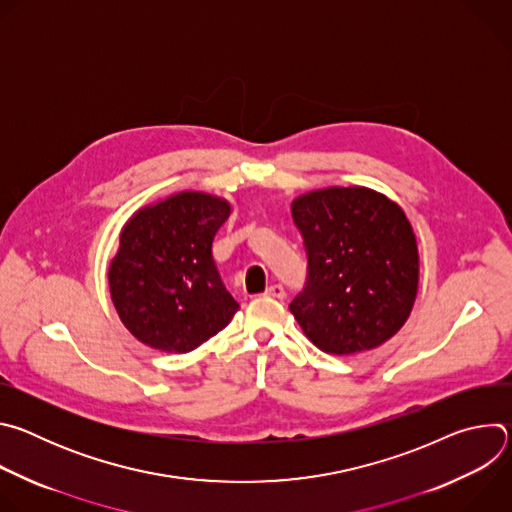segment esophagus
Listing matches in <instances>:
<instances>
[{
	"label": "esophagus",
	"instance_id": "34e87169",
	"mask_svg": "<svg viewBox=\"0 0 512 512\" xmlns=\"http://www.w3.org/2000/svg\"><path fill=\"white\" fill-rule=\"evenodd\" d=\"M265 296H269V298H277V300H283V298H285V289H283V285H281V283H273V285H269V287L265 289Z\"/></svg>",
	"mask_w": 512,
	"mask_h": 512
}]
</instances>
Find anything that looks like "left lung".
Instances as JSON below:
<instances>
[{
	"label": "left lung",
	"instance_id": "1",
	"mask_svg": "<svg viewBox=\"0 0 512 512\" xmlns=\"http://www.w3.org/2000/svg\"><path fill=\"white\" fill-rule=\"evenodd\" d=\"M308 277L289 304L324 352L356 354L387 342L411 314L419 255L405 212L362 186L308 192L291 204Z\"/></svg>",
	"mask_w": 512,
	"mask_h": 512
}]
</instances>
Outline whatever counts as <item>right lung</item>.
Returning a JSON list of instances; mask_svg holds the SVG:
<instances>
[{
  "label": "right lung",
  "instance_id": "obj_1",
  "mask_svg": "<svg viewBox=\"0 0 512 512\" xmlns=\"http://www.w3.org/2000/svg\"><path fill=\"white\" fill-rule=\"evenodd\" d=\"M231 204L178 192L141 208L121 231L109 287L125 328L162 352H190L221 332L239 304L212 259L214 235Z\"/></svg>",
  "mask_w": 512,
  "mask_h": 512
}]
</instances>
